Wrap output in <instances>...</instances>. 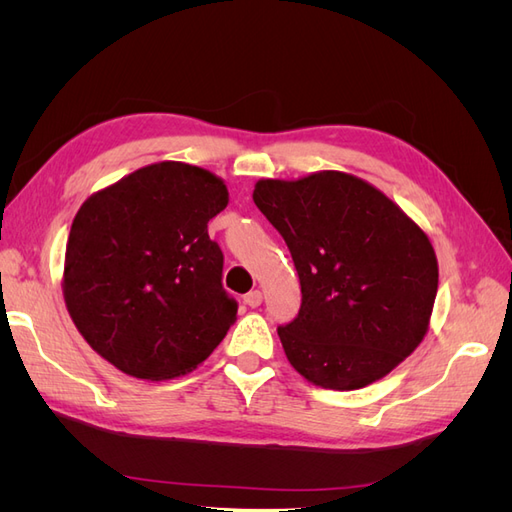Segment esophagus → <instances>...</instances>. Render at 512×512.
Masks as SVG:
<instances>
[{
  "mask_svg": "<svg viewBox=\"0 0 512 512\" xmlns=\"http://www.w3.org/2000/svg\"><path fill=\"white\" fill-rule=\"evenodd\" d=\"M243 303L250 305V307H258L262 303V292L260 290H250L243 297Z\"/></svg>",
  "mask_w": 512,
  "mask_h": 512,
  "instance_id": "34e87169",
  "label": "esophagus"
}]
</instances>
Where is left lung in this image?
<instances>
[{
    "label": "left lung",
    "instance_id": "obj_1",
    "mask_svg": "<svg viewBox=\"0 0 512 512\" xmlns=\"http://www.w3.org/2000/svg\"><path fill=\"white\" fill-rule=\"evenodd\" d=\"M254 203L284 237L301 309L277 327L290 365L322 389L384 378L423 342L438 292L429 237L374 185L320 170L260 179Z\"/></svg>",
    "mask_w": 512,
    "mask_h": 512
}]
</instances>
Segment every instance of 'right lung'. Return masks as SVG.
Returning a JSON list of instances; mask_svg holds the SVG:
<instances>
[{
    "label": "right lung",
    "mask_w": 512,
    "mask_h": 512,
    "mask_svg": "<svg viewBox=\"0 0 512 512\" xmlns=\"http://www.w3.org/2000/svg\"><path fill=\"white\" fill-rule=\"evenodd\" d=\"M226 205V185L209 170L158 162L89 196L76 213L66 307L85 342L123 374H188L235 322L224 254L207 232Z\"/></svg>",
    "instance_id": "1"
}]
</instances>
